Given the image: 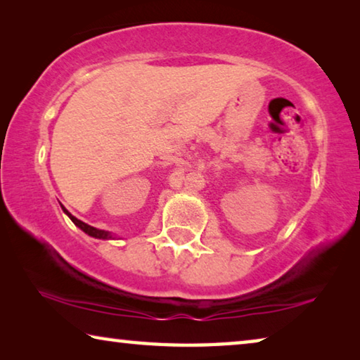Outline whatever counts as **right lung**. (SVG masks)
<instances>
[{"instance_id": "obj_1", "label": "right lung", "mask_w": 360, "mask_h": 360, "mask_svg": "<svg viewBox=\"0 0 360 360\" xmlns=\"http://www.w3.org/2000/svg\"><path fill=\"white\" fill-rule=\"evenodd\" d=\"M62 210H63L65 214L68 216L72 222H75V225H77V227L81 229L82 231H85V233H87L89 236H94V238H98V240H111L112 238V235L109 233V231L100 230V229H96V227H92V225H89V224H85L82 221H79V219L72 216L71 212L65 208V206H62Z\"/></svg>"}]
</instances>
